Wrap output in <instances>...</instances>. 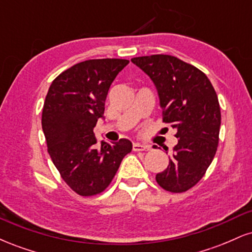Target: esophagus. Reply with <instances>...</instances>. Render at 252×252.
Returning <instances> with one entry per match:
<instances>
[{"instance_id": "obj_1", "label": "esophagus", "mask_w": 252, "mask_h": 252, "mask_svg": "<svg viewBox=\"0 0 252 252\" xmlns=\"http://www.w3.org/2000/svg\"><path fill=\"white\" fill-rule=\"evenodd\" d=\"M150 146L148 144H141V143H134L132 144V150L135 152H144V150H149Z\"/></svg>"}]
</instances>
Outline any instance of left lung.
Wrapping results in <instances>:
<instances>
[{"label": "left lung", "instance_id": "left-lung-1", "mask_svg": "<svg viewBox=\"0 0 252 252\" xmlns=\"http://www.w3.org/2000/svg\"><path fill=\"white\" fill-rule=\"evenodd\" d=\"M131 62L153 80L163 122L176 130L178 144L156 181L172 193L186 192L200 181L218 147L221 115L215 89L204 72L176 57L154 54Z\"/></svg>", "mask_w": 252, "mask_h": 252}]
</instances>
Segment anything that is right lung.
I'll list each match as a JSON object with an SVG mask.
<instances>
[{"mask_svg": "<svg viewBox=\"0 0 252 252\" xmlns=\"http://www.w3.org/2000/svg\"><path fill=\"white\" fill-rule=\"evenodd\" d=\"M128 63L85 60L60 73L48 89L41 120L48 154L63 180L82 196L103 192L132 149L126 138L98 144L94 134L110 85Z\"/></svg>", "mask_w": 252, "mask_h": 252, "instance_id": "add662e5", "label": "right lung"}]
</instances>
